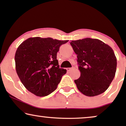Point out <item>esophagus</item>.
I'll use <instances>...</instances> for the list:
<instances>
[{
    "mask_svg": "<svg viewBox=\"0 0 126 126\" xmlns=\"http://www.w3.org/2000/svg\"><path fill=\"white\" fill-rule=\"evenodd\" d=\"M73 68H66V70H68V71H70V70H71Z\"/></svg>",
    "mask_w": 126,
    "mask_h": 126,
    "instance_id": "obj_1",
    "label": "esophagus"
}]
</instances>
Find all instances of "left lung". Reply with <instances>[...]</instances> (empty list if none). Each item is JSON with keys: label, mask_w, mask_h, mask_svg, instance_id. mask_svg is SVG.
I'll return each mask as SVG.
<instances>
[{"label": "left lung", "mask_w": 126, "mask_h": 126, "mask_svg": "<svg viewBox=\"0 0 126 126\" xmlns=\"http://www.w3.org/2000/svg\"><path fill=\"white\" fill-rule=\"evenodd\" d=\"M70 45L77 55L81 73L75 80L79 91L90 97L104 92L116 73L117 60L112 49L99 39L89 38L72 41Z\"/></svg>", "instance_id": "obj_1"}]
</instances>
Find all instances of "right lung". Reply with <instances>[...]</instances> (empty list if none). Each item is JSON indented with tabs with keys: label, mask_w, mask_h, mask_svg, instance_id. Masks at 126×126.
Segmentation results:
<instances>
[{
	"label": "right lung",
	"mask_w": 126,
	"mask_h": 126,
	"mask_svg": "<svg viewBox=\"0 0 126 126\" xmlns=\"http://www.w3.org/2000/svg\"><path fill=\"white\" fill-rule=\"evenodd\" d=\"M68 40L31 37L23 41L15 55V69L22 83L39 97L55 91L66 70L60 68L57 53Z\"/></svg>",
	"instance_id": "1"
}]
</instances>
